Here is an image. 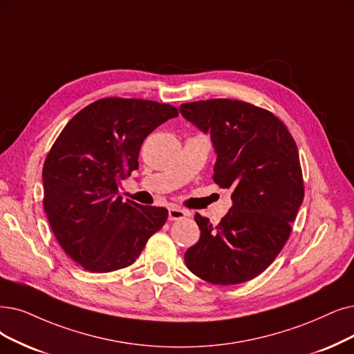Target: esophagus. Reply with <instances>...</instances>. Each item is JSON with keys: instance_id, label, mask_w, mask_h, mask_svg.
Listing matches in <instances>:
<instances>
[{"instance_id": "obj_1", "label": "esophagus", "mask_w": 354, "mask_h": 354, "mask_svg": "<svg viewBox=\"0 0 354 354\" xmlns=\"http://www.w3.org/2000/svg\"><path fill=\"white\" fill-rule=\"evenodd\" d=\"M189 215H190L189 210H185V209L177 207V206H171L168 209V219L169 221H180V219H185Z\"/></svg>"}]
</instances>
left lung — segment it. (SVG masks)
Instances as JSON below:
<instances>
[{"label": "left lung", "mask_w": 354, "mask_h": 354, "mask_svg": "<svg viewBox=\"0 0 354 354\" xmlns=\"http://www.w3.org/2000/svg\"><path fill=\"white\" fill-rule=\"evenodd\" d=\"M180 111L210 133L214 181L232 192L218 225L194 215L201 239L186 251V266L209 283H244L274 261L290 236L305 193L298 147L283 122L251 103L210 98Z\"/></svg>", "instance_id": "8db88e82"}]
</instances>
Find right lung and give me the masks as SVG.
I'll return each instance as SVG.
<instances>
[{"instance_id":"obj_1","label":"right lung","mask_w":354,"mask_h":354,"mask_svg":"<svg viewBox=\"0 0 354 354\" xmlns=\"http://www.w3.org/2000/svg\"><path fill=\"white\" fill-rule=\"evenodd\" d=\"M178 116L174 106L100 98L71 119L44 164V207L59 245L84 270L109 273L139 257L168 210L123 202L119 181L138 169L145 138Z\"/></svg>"}]
</instances>
